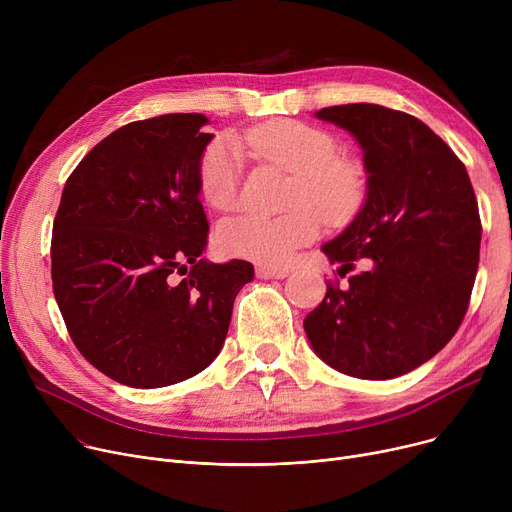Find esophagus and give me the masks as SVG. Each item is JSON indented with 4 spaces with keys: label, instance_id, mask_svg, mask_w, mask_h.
I'll list each match as a JSON object with an SVG mask.
<instances>
[{
    "label": "esophagus",
    "instance_id": "obj_1",
    "mask_svg": "<svg viewBox=\"0 0 512 512\" xmlns=\"http://www.w3.org/2000/svg\"><path fill=\"white\" fill-rule=\"evenodd\" d=\"M255 274H257V278H261V280H284L290 272L286 270V267H270V265H259L257 270H255Z\"/></svg>",
    "mask_w": 512,
    "mask_h": 512
}]
</instances>
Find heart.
Instances as JSON below:
<instances>
[{"label": "heart", "mask_w": 512, "mask_h": 512, "mask_svg": "<svg viewBox=\"0 0 512 512\" xmlns=\"http://www.w3.org/2000/svg\"><path fill=\"white\" fill-rule=\"evenodd\" d=\"M261 157L294 172L282 215L236 213L218 226V242L230 255L267 265H286L319 236L321 210L332 224L351 222L369 195V174L359 159L338 155L332 132L301 120H270L242 134ZM245 155L234 137L205 145L197 164V186L213 209H230L240 195ZM320 210L317 212L316 209Z\"/></svg>", "instance_id": "1"}]
</instances>
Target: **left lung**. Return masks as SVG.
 <instances>
[{
  "instance_id": "left-lung-1",
  "label": "left lung",
  "mask_w": 512,
  "mask_h": 512,
  "mask_svg": "<svg viewBox=\"0 0 512 512\" xmlns=\"http://www.w3.org/2000/svg\"><path fill=\"white\" fill-rule=\"evenodd\" d=\"M365 151L369 195L353 224L321 247L348 286L303 321L313 351L361 380H390L432 359L459 330L479 265L481 220L463 161L411 114L375 103L315 114Z\"/></svg>"
}]
</instances>
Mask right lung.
<instances>
[{
  "instance_id": "1",
  "label": "right lung",
  "mask_w": 512,
  "mask_h": 512,
  "mask_svg": "<svg viewBox=\"0 0 512 512\" xmlns=\"http://www.w3.org/2000/svg\"><path fill=\"white\" fill-rule=\"evenodd\" d=\"M207 124L203 114H166L114 130L74 168L53 220L51 280L68 334L124 386L161 388L203 371L253 280L249 261L199 257Z\"/></svg>"
}]
</instances>
